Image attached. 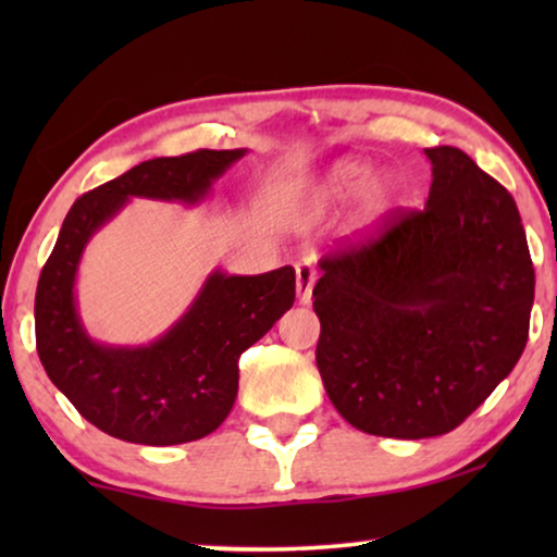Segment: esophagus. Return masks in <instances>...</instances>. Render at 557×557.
Segmentation results:
<instances>
[{
	"mask_svg": "<svg viewBox=\"0 0 557 557\" xmlns=\"http://www.w3.org/2000/svg\"><path fill=\"white\" fill-rule=\"evenodd\" d=\"M317 281V271L311 261H299L296 263V299L299 304H309L311 301V288H314Z\"/></svg>",
	"mask_w": 557,
	"mask_h": 557,
	"instance_id": "obj_1",
	"label": "esophagus"
}]
</instances>
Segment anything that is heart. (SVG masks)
Segmentation results:
<instances>
[{
	"label": "heart",
	"mask_w": 557,
	"mask_h": 557,
	"mask_svg": "<svg viewBox=\"0 0 557 557\" xmlns=\"http://www.w3.org/2000/svg\"><path fill=\"white\" fill-rule=\"evenodd\" d=\"M357 197L360 223L372 225L385 215L393 202V182L375 177L370 162L362 159H339L326 170L309 193V202L317 210H330Z\"/></svg>",
	"instance_id": "b5f03b06"
}]
</instances>
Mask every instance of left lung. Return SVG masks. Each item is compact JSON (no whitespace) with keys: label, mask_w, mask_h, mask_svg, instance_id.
Instances as JSON below:
<instances>
[{"label":"left lung","mask_w":557,"mask_h":557,"mask_svg":"<svg viewBox=\"0 0 557 557\" xmlns=\"http://www.w3.org/2000/svg\"><path fill=\"white\" fill-rule=\"evenodd\" d=\"M425 208L319 261L317 368L339 416L385 438L454 431L520 360L535 269L512 195L456 147L423 149Z\"/></svg>","instance_id":"8db88e82"}]
</instances>
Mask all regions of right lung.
<instances>
[{"mask_svg": "<svg viewBox=\"0 0 557 557\" xmlns=\"http://www.w3.org/2000/svg\"><path fill=\"white\" fill-rule=\"evenodd\" d=\"M248 149H200L157 157L73 202L35 294L37 355L52 385L96 429L144 446L208 436L238 395V357L292 309V265L233 276L215 269L193 304L149 345H109L88 334L78 311V265L90 238L128 200L200 205Z\"/></svg>", "mask_w": 557, "mask_h": 557, "instance_id": "obj_1", "label": "right lung"}]
</instances>
